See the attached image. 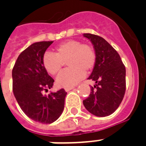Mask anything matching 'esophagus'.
Instances as JSON below:
<instances>
[{
	"label": "esophagus",
	"instance_id": "1",
	"mask_svg": "<svg viewBox=\"0 0 146 146\" xmlns=\"http://www.w3.org/2000/svg\"><path fill=\"white\" fill-rule=\"evenodd\" d=\"M74 89V87H67V88H65V91L66 92H69L72 90V89Z\"/></svg>",
	"mask_w": 146,
	"mask_h": 146
}]
</instances>
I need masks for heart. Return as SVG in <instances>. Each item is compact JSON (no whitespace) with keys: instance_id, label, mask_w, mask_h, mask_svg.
Here are the masks:
<instances>
[{"instance_id":"1","label":"heart","mask_w":146,"mask_h":146,"mask_svg":"<svg viewBox=\"0 0 146 146\" xmlns=\"http://www.w3.org/2000/svg\"><path fill=\"white\" fill-rule=\"evenodd\" d=\"M67 61L68 69L60 73L57 84L60 87L75 86L84 77L85 71L94 68L96 63V53L92 46L83 44L79 40H68L58 44L54 54L46 52L42 57V64L50 75H57L61 70L64 62Z\"/></svg>"}]
</instances>
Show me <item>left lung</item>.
Here are the masks:
<instances>
[{
	"label": "left lung",
	"mask_w": 146,
	"mask_h": 146,
	"mask_svg": "<svg viewBox=\"0 0 146 146\" xmlns=\"http://www.w3.org/2000/svg\"><path fill=\"white\" fill-rule=\"evenodd\" d=\"M93 44L96 63L88 79L96 82L83 101L86 110L97 117H106L120 106L126 91V68L117 50L98 35L85 33Z\"/></svg>",
	"instance_id": "obj_1"
}]
</instances>
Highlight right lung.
<instances>
[{
    "label": "right lung",
    "instance_id": "obj_1",
    "mask_svg": "<svg viewBox=\"0 0 146 146\" xmlns=\"http://www.w3.org/2000/svg\"><path fill=\"white\" fill-rule=\"evenodd\" d=\"M53 42H39L19 55L12 70L13 91L19 107L32 120L51 123L63 113L66 92L64 89L44 96L54 80L42 64V57Z\"/></svg>",
    "mask_w": 146,
    "mask_h": 146
}]
</instances>
